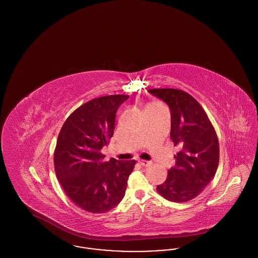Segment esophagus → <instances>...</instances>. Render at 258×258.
<instances>
[{
    "label": "esophagus",
    "instance_id": "esophagus-1",
    "mask_svg": "<svg viewBox=\"0 0 258 258\" xmlns=\"http://www.w3.org/2000/svg\"><path fill=\"white\" fill-rule=\"evenodd\" d=\"M138 161L142 166H150L152 164V161H149V160H139Z\"/></svg>",
    "mask_w": 258,
    "mask_h": 258
}]
</instances>
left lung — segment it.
<instances>
[{"mask_svg":"<svg viewBox=\"0 0 258 258\" xmlns=\"http://www.w3.org/2000/svg\"><path fill=\"white\" fill-rule=\"evenodd\" d=\"M151 95L164 101L171 113L170 137L181 151L174 157L163 184L157 186L161 197L173 202L194 199L214 178L220 160L215 128L197 99L178 89H150Z\"/></svg>","mask_w":258,"mask_h":258,"instance_id":"left-lung-1","label":"left lung"}]
</instances>
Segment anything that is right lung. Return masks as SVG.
<instances>
[{
    "mask_svg": "<svg viewBox=\"0 0 258 258\" xmlns=\"http://www.w3.org/2000/svg\"><path fill=\"white\" fill-rule=\"evenodd\" d=\"M128 96L94 98L74 111L61 126L54 153L57 178L79 208L101 214L124 197L135 160L105 161L101 149L114 134L116 113Z\"/></svg>",
    "mask_w": 258,
    "mask_h": 258,
    "instance_id": "add662e5",
    "label": "right lung"
}]
</instances>
